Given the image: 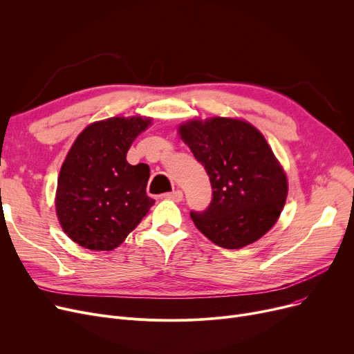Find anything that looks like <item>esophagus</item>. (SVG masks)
<instances>
[{
    "instance_id": "esophagus-1",
    "label": "esophagus",
    "mask_w": 354,
    "mask_h": 354,
    "mask_svg": "<svg viewBox=\"0 0 354 354\" xmlns=\"http://www.w3.org/2000/svg\"><path fill=\"white\" fill-rule=\"evenodd\" d=\"M163 198H166V199H171V201H174V202H180V201H182V198H183V194H182V191L176 189V191H174V192L165 194V195H163Z\"/></svg>"
}]
</instances>
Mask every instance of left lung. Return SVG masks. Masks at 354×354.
Wrapping results in <instances>:
<instances>
[{
    "label": "left lung",
    "mask_w": 354,
    "mask_h": 354,
    "mask_svg": "<svg viewBox=\"0 0 354 354\" xmlns=\"http://www.w3.org/2000/svg\"><path fill=\"white\" fill-rule=\"evenodd\" d=\"M179 135L212 187L209 207L191 212L196 228L228 250L266 235L280 218L288 183L263 133L245 120L211 118L180 124Z\"/></svg>",
    "instance_id": "left-lung-1"
}]
</instances>
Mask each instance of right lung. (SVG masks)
<instances>
[{
	"label": "right lung",
	"mask_w": 354,
	"mask_h": 354,
	"mask_svg": "<svg viewBox=\"0 0 354 354\" xmlns=\"http://www.w3.org/2000/svg\"><path fill=\"white\" fill-rule=\"evenodd\" d=\"M151 119L110 118L88 124L60 169L55 212L70 239L93 251L119 247L155 203L146 195L151 169L126 153Z\"/></svg>",
	"instance_id": "add662e5"
}]
</instances>
